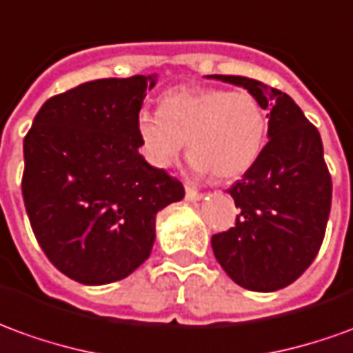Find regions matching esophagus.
I'll list each match as a JSON object with an SVG mask.
<instances>
[{
  "mask_svg": "<svg viewBox=\"0 0 353 353\" xmlns=\"http://www.w3.org/2000/svg\"><path fill=\"white\" fill-rule=\"evenodd\" d=\"M185 199L191 202L201 201L202 193H199V191H196V189H193V187H185Z\"/></svg>",
  "mask_w": 353,
  "mask_h": 353,
  "instance_id": "esophagus-1",
  "label": "esophagus"
}]
</instances>
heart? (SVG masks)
Listing matches in <instances>:
<instances>
[{"instance_id":"heart-1","label":"heart","mask_w":353,"mask_h":353,"mask_svg":"<svg viewBox=\"0 0 353 353\" xmlns=\"http://www.w3.org/2000/svg\"><path fill=\"white\" fill-rule=\"evenodd\" d=\"M135 125L152 166H170L187 141L194 172L231 181L260 159L270 118L248 91L179 88L160 99V110L143 108Z\"/></svg>"}]
</instances>
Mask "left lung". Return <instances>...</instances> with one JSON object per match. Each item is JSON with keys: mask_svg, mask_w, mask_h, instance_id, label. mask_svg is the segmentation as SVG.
I'll list each match as a JSON object with an SVG mask.
<instances>
[{"mask_svg": "<svg viewBox=\"0 0 353 353\" xmlns=\"http://www.w3.org/2000/svg\"><path fill=\"white\" fill-rule=\"evenodd\" d=\"M256 95L270 117V141L231 185L235 228L212 236V250L236 285L256 292L288 287L319 252L331 212L332 181L321 135L287 93L245 76L212 74Z\"/></svg>", "mask_w": 353, "mask_h": 353, "instance_id": "8db88e82", "label": "left lung"}]
</instances>
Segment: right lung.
Listing matches in <instances>:
<instances>
[{
	"label": "right lung",
	"instance_id": "1",
	"mask_svg": "<svg viewBox=\"0 0 353 353\" xmlns=\"http://www.w3.org/2000/svg\"><path fill=\"white\" fill-rule=\"evenodd\" d=\"M157 76L85 82L43 103L24 137L22 199L49 262L82 285L128 277L152 250L157 214L183 199L139 154L137 114Z\"/></svg>",
	"mask_w": 353,
	"mask_h": 353
}]
</instances>
